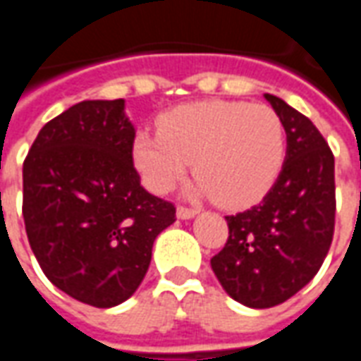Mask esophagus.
Returning a JSON list of instances; mask_svg holds the SVG:
<instances>
[{"label":"esophagus","mask_w":361,"mask_h":361,"mask_svg":"<svg viewBox=\"0 0 361 361\" xmlns=\"http://www.w3.org/2000/svg\"><path fill=\"white\" fill-rule=\"evenodd\" d=\"M176 214H178V219L189 220V219H193V216H195L197 211H195V209H188V207H178Z\"/></svg>","instance_id":"34e87169"}]
</instances>
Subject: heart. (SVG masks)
Here are the masks:
<instances>
[{
	"instance_id": "1",
	"label": "heart",
	"mask_w": 361,
	"mask_h": 361,
	"mask_svg": "<svg viewBox=\"0 0 361 361\" xmlns=\"http://www.w3.org/2000/svg\"><path fill=\"white\" fill-rule=\"evenodd\" d=\"M157 126L158 133L135 135L131 154L142 183L158 195L168 193L193 162L201 193L242 209L265 195L284 166V126L265 104H183L162 114Z\"/></svg>"
}]
</instances>
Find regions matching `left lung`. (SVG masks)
I'll return each instance as SVG.
<instances>
[{"label": "left lung", "mask_w": 361, "mask_h": 361, "mask_svg": "<svg viewBox=\"0 0 361 361\" xmlns=\"http://www.w3.org/2000/svg\"><path fill=\"white\" fill-rule=\"evenodd\" d=\"M286 131L274 185L250 211L226 216V245L211 259L230 298L265 310L286 302L323 265L334 232V157L310 118L265 94Z\"/></svg>", "instance_id": "left-lung-1"}]
</instances>
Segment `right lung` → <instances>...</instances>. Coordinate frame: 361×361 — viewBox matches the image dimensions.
Returning a JSON list of instances; mask_svg holds the SVG:
<instances>
[{"label":"right lung","mask_w":361,"mask_h":361,"mask_svg":"<svg viewBox=\"0 0 361 361\" xmlns=\"http://www.w3.org/2000/svg\"><path fill=\"white\" fill-rule=\"evenodd\" d=\"M126 100H85L48 121L23 164V219L54 286L94 307L126 302L149 271L176 207L133 166Z\"/></svg>","instance_id":"obj_1"}]
</instances>
